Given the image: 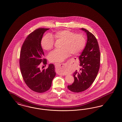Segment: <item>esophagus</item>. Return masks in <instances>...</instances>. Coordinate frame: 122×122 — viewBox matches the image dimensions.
Masks as SVG:
<instances>
[{"instance_id":"1","label":"esophagus","mask_w":122,"mask_h":122,"mask_svg":"<svg viewBox=\"0 0 122 122\" xmlns=\"http://www.w3.org/2000/svg\"><path fill=\"white\" fill-rule=\"evenodd\" d=\"M55 66L56 68L59 71V72H61L62 69L65 66V65L64 64L61 63H55Z\"/></svg>"}]
</instances>
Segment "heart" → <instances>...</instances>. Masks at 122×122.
Segmentation results:
<instances>
[{"mask_svg":"<svg viewBox=\"0 0 122 122\" xmlns=\"http://www.w3.org/2000/svg\"><path fill=\"white\" fill-rule=\"evenodd\" d=\"M53 37L56 40L62 41L61 49L51 51L48 55V59L52 62H61L70 54L76 55L84 49L86 45V39L81 34H75L69 30H63L56 32ZM54 40L51 35L47 34L41 40V46L45 50H51L54 46Z\"/></svg>","mask_w":122,"mask_h":122,"instance_id":"heart-1","label":"heart"}]
</instances>
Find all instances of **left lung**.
Instances as JSON below:
<instances>
[{"mask_svg": "<svg viewBox=\"0 0 122 122\" xmlns=\"http://www.w3.org/2000/svg\"><path fill=\"white\" fill-rule=\"evenodd\" d=\"M81 30L87 35V42L79 57L81 68L74 72V81L67 86L69 90L76 93L86 90L93 84L99 72L100 61L99 46L96 37L86 29Z\"/></svg>", "mask_w": 122, "mask_h": 122, "instance_id": "obj_1", "label": "left lung"}]
</instances>
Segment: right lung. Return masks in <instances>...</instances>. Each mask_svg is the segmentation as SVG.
I'll list each match as a JSON object with an SVG mask.
<instances>
[{
	"instance_id": "right-lung-1",
	"label": "right lung",
	"mask_w": 122,
	"mask_h": 122,
	"mask_svg": "<svg viewBox=\"0 0 122 122\" xmlns=\"http://www.w3.org/2000/svg\"><path fill=\"white\" fill-rule=\"evenodd\" d=\"M49 28H39L30 33L23 44L20 55V67L23 80L32 90L43 93L48 90L56 73L54 65L50 64L46 69L41 70L39 64H46L41 41Z\"/></svg>"
}]
</instances>
